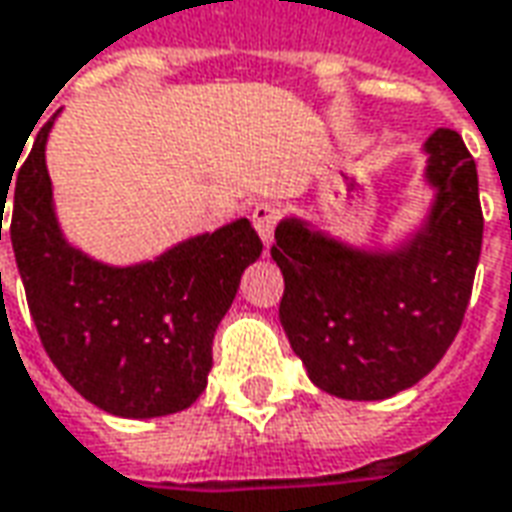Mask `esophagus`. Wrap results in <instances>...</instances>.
<instances>
[{
	"label": "esophagus",
	"mask_w": 512,
	"mask_h": 512,
	"mask_svg": "<svg viewBox=\"0 0 512 512\" xmlns=\"http://www.w3.org/2000/svg\"><path fill=\"white\" fill-rule=\"evenodd\" d=\"M277 221H280V207L274 205V202H260L252 210V224H255V230L260 232V238H263V244H271L274 241V227H277Z\"/></svg>",
	"instance_id": "1"
}]
</instances>
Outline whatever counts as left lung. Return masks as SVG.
Returning a JSON list of instances; mask_svg holds the SVG:
<instances>
[{"mask_svg": "<svg viewBox=\"0 0 512 512\" xmlns=\"http://www.w3.org/2000/svg\"><path fill=\"white\" fill-rule=\"evenodd\" d=\"M430 221L396 252H357L302 221L274 232L282 330L321 391L374 402L427 377L466 316L482 249L477 163L455 130L427 141Z\"/></svg>", "mask_w": 512, "mask_h": 512, "instance_id": "left-lung-1", "label": "left lung"}]
</instances>
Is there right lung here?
I'll return each instance as SVG.
<instances>
[{"instance_id":"add662e5","label":"right lung","mask_w":512,"mask_h":512,"mask_svg":"<svg viewBox=\"0 0 512 512\" xmlns=\"http://www.w3.org/2000/svg\"><path fill=\"white\" fill-rule=\"evenodd\" d=\"M52 121L38 130L13 177L10 216V241L46 355L105 413L155 418L185 410L205 391L216 327L263 241L249 219H238L141 266L113 268L85 257L63 241L52 210L44 160Z\"/></svg>"}]
</instances>
